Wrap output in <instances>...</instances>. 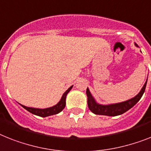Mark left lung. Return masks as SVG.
<instances>
[{
    "mask_svg": "<svg viewBox=\"0 0 151 151\" xmlns=\"http://www.w3.org/2000/svg\"><path fill=\"white\" fill-rule=\"evenodd\" d=\"M135 45L138 47V45L135 43ZM147 79L144 83V86L140 91V93L137 95L132 98L130 99H128L127 101L122 102L119 103H114V104H109V105H101L96 102L95 99L93 98L92 94L89 92V89L87 88L86 89V95L88 97V106L89 109L93 113H95L96 115H104L109 116H115L121 115L129 109H131L135 104H137L138 101L140 100V98L144 94V91L146 89L147 86Z\"/></svg>",
    "mask_w": 151,
    "mask_h": 151,
    "instance_id": "8db88e82",
    "label": "left lung"
}]
</instances>
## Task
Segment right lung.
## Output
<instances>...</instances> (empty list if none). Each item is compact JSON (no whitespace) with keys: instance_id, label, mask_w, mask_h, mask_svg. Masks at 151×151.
I'll return each mask as SVG.
<instances>
[{"instance_id":"add662e5","label":"right lung","mask_w":151,"mask_h":151,"mask_svg":"<svg viewBox=\"0 0 151 151\" xmlns=\"http://www.w3.org/2000/svg\"><path fill=\"white\" fill-rule=\"evenodd\" d=\"M73 88V86H70L67 89L65 92L64 93V94L62 95V98H61L60 101L58 102L56 105L53 106L52 107H49V108H46V109H37V108H32V107H28L25 106H23L21 104L23 108L28 110V112L32 113V114H35L36 116H42V117H46V116H48L55 115V114H57V113H60L62 109H64L65 106V99H66V96L68 93V92L72 89Z\"/></svg>"}]
</instances>
